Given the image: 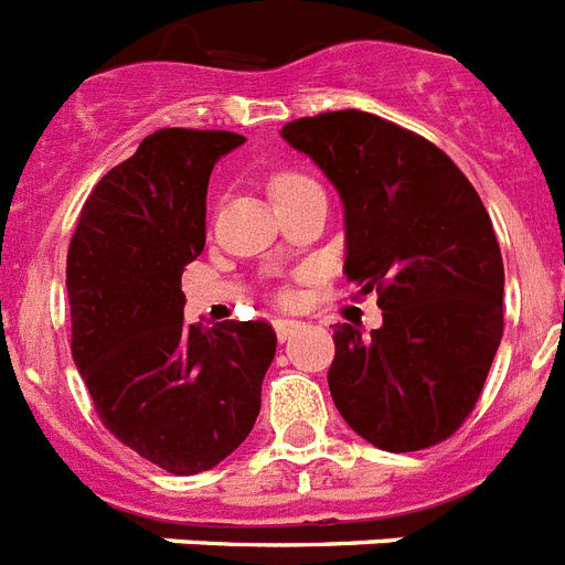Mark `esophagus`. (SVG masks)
Returning a JSON list of instances; mask_svg holds the SVG:
<instances>
[{
	"label": "esophagus",
	"mask_w": 565,
	"mask_h": 565,
	"mask_svg": "<svg viewBox=\"0 0 565 565\" xmlns=\"http://www.w3.org/2000/svg\"><path fill=\"white\" fill-rule=\"evenodd\" d=\"M274 332H277V338L286 343V340H291L294 334L300 332V323H297V320H282V317H279V320H274Z\"/></svg>",
	"instance_id": "esophagus-1"
}]
</instances>
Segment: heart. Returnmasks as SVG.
Instances as JSON below:
<instances>
[{"mask_svg":"<svg viewBox=\"0 0 565 565\" xmlns=\"http://www.w3.org/2000/svg\"><path fill=\"white\" fill-rule=\"evenodd\" d=\"M309 184H315V181H311L309 175H302V172L279 170L274 172L271 181H268V190H271V199L277 202V199H282V195L294 193V190H300V188H309Z\"/></svg>","mask_w":565,"mask_h":565,"instance_id":"heart-1","label":"heart"}]
</instances>
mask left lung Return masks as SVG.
Instances as JSON below:
<instances>
[{"instance_id": "obj_1", "label": "left lung", "mask_w": 565, "mask_h": 565, "mask_svg": "<svg viewBox=\"0 0 565 565\" xmlns=\"http://www.w3.org/2000/svg\"><path fill=\"white\" fill-rule=\"evenodd\" d=\"M282 138L338 188L343 274L384 311L370 334L334 326V407L390 454L450 439L477 407L505 326V271L482 199L436 143L370 111L291 120Z\"/></svg>"}]
</instances>
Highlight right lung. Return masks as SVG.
<instances>
[{
	"instance_id": "right-lung-1",
	"label": "right lung",
	"mask_w": 565,
	"mask_h": 565,
	"mask_svg": "<svg viewBox=\"0 0 565 565\" xmlns=\"http://www.w3.org/2000/svg\"><path fill=\"white\" fill-rule=\"evenodd\" d=\"M245 143L158 129L86 199L68 245L72 358L106 430L175 477L216 468L254 430L277 352L265 320L184 323L181 274L204 250L207 181Z\"/></svg>"
}]
</instances>
